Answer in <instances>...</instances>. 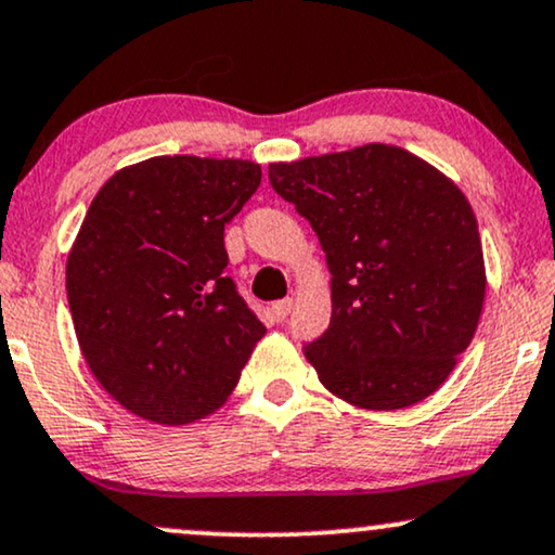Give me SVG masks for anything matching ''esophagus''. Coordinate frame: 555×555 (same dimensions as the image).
<instances>
[{
	"instance_id": "obj_1",
	"label": "esophagus",
	"mask_w": 555,
	"mask_h": 555,
	"mask_svg": "<svg viewBox=\"0 0 555 555\" xmlns=\"http://www.w3.org/2000/svg\"><path fill=\"white\" fill-rule=\"evenodd\" d=\"M291 309H293V298L278 300V304L272 306V319H275V321H285V317H288Z\"/></svg>"
}]
</instances>
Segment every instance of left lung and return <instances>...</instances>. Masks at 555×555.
Masks as SVG:
<instances>
[{
	"label": "left lung",
	"mask_w": 555,
	"mask_h": 555,
	"mask_svg": "<svg viewBox=\"0 0 555 555\" xmlns=\"http://www.w3.org/2000/svg\"><path fill=\"white\" fill-rule=\"evenodd\" d=\"M275 193L317 231L332 321L306 360L337 399L414 406L474 339L487 267L474 208L440 169L393 143L270 164Z\"/></svg>",
	"instance_id": "1"
}]
</instances>
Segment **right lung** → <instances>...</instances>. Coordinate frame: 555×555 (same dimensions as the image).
Listing matches in <instances>:
<instances>
[{
    "instance_id": "right-lung-1",
    "label": "right lung",
    "mask_w": 555,
    "mask_h": 555,
    "mask_svg": "<svg viewBox=\"0 0 555 555\" xmlns=\"http://www.w3.org/2000/svg\"><path fill=\"white\" fill-rule=\"evenodd\" d=\"M262 182L249 159L152 156L100 188L66 257L89 371L122 409L167 427L214 414L264 326L225 278L223 229Z\"/></svg>"
}]
</instances>
